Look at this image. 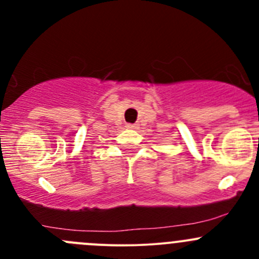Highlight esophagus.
I'll use <instances>...</instances> for the list:
<instances>
[{"label":"esophagus","instance_id":"esophagus-1","mask_svg":"<svg viewBox=\"0 0 259 259\" xmlns=\"http://www.w3.org/2000/svg\"><path fill=\"white\" fill-rule=\"evenodd\" d=\"M126 127L127 129H138V127H139V124H127Z\"/></svg>","mask_w":259,"mask_h":259}]
</instances>
